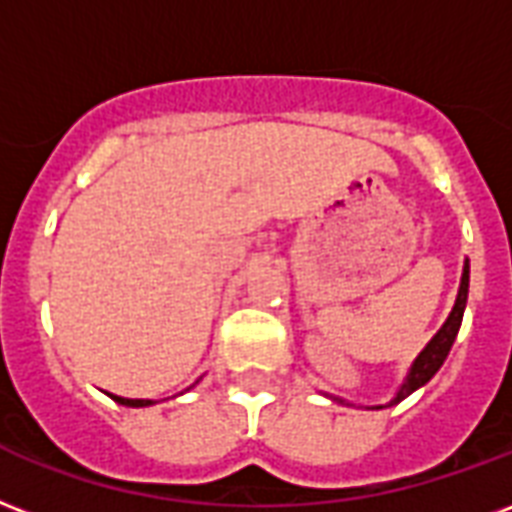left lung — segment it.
Wrapping results in <instances>:
<instances>
[{"mask_svg":"<svg viewBox=\"0 0 512 512\" xmlns=\"http://www.w3.org/2000/svg\"><path fill=\"white\" fill-rule=\"evenodd\" d=\"M467 295H469V260H464V271H461V285H458L456 304H453V309H450L448 320H445L442 328L431 336V342L418 352V358L412 361L410 372H407L404 382L399 385V391H396V396H393L385 407H393V404H399L401 399H407L410 393L423 388V385H426V382L439 372V366L445 363L450 347H453V342H456L458 328H461V320H464V309H467ZM331 399L339 401V404H347V401L339 399V396H331ZM372 410H382V404H377V407H372Z\"/></svg>","mask_w":512,"mask_h":512,"instance_id":"obj_1","label":"left lung"}]
</instances>
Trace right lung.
<instances>
[{"mask_svg": "<svg viewBox=\"0 0 512 512\" xmlns=\"http://www.w3.org/2000/svg\"><path fill=\"white\" fill-rule=\"evenodd\" d=\"M113 401H119V404H124V407H151L154 401L151 399H124V396H113V393H108Z\"/></svg>", "mask_w": 512, "mask_h": 512, "instance_id": "add662e5", "label": "right lung"}]
</instances>
